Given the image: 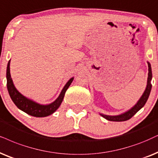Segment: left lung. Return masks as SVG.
<instances>
[{
    "label": "left lung",
    "instance_id": "1",
    "mask_svg": "<svg viewBox=\"0 0 158 158\" xmlns=\"http://www.w3.org/2000/svg\"><path fill=\"white\" fill-rule=\"evenodd\" d=\"M148 63V78H147V87H146L145 91L143 92V95H141L140 99L138 101L134 106L131 108V109H129L128 111H125V113L121 114L116 115V116H110V115H106L103 114H100L103 118L106 119L107 120L109 121H114V122H123L128 120L134 116L135 114H136L138 111H139L140 109L142 108L143 106L145 105L146 102L148 100V98L149 96V94H150L151 89H152V84H151V80L152 78V69H151V65L149 62H147Z\"/></svg>",
    "mask_w": 158,
    "mask_h": 158
}]
</instances>
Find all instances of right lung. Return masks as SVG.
<instances>
[{"instance_id":"right-lung-1","label":"right lung","mask_w":158,"mask_h":158,"mask_svg":"<svg viewBox=\"0 0 158 158\" xmlns=\"http://www.w3.org/2000/svg\"><path fill=\"white\" fill-rule=\"evenodd\" d=\"M6 79L8 92H9L10 97H11L14 103L17 106L18 109H19L24 112L27 113V114L33 116V117H44L52 114L58 109L62 101H63L65 92L69 87V86L71 85V84L72 83L73 77L71 78L69 81L65 84L58 98L54 102L47 105L40 104V103H38L31 99L27 98L23 95H22L16 89L15 85H14L12 79L11 77V73H10V60L7 65Z\"/></svg>"}]
</instances>
